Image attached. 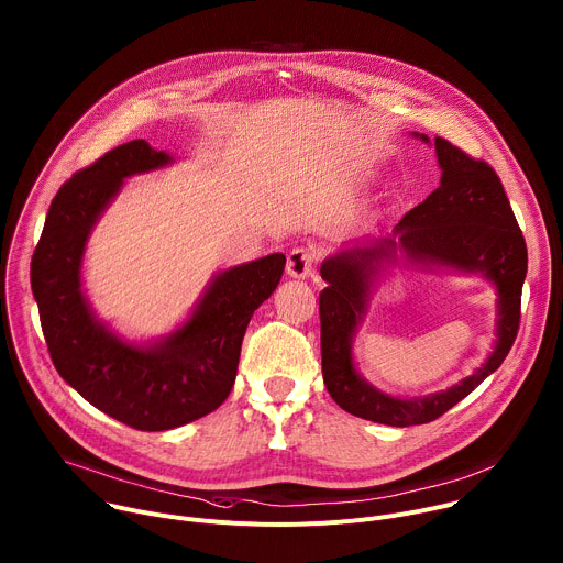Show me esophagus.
I'll return each instance as SVG.
<instances>
[{
  "label": "esophagus",
  "mask_w": 563,
  "mask_h": 563,
  "mask_svg": "<svg viewBox=\"0 0 563 563\" xmlns=\"http://www.w3.org/2000/svg\"><path fill=\"white\" fill-rule=\"evenodd\" d=\"M318 261V252L311 247H296L287 256V274L291 278H307L311 274L313 263Z\"/></svg>",
  "instance_id": "34e87169"
}]
</instances>
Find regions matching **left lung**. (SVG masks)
<instances>
[{"mask_svg":"<svg viewBox=\"0 0 563 563\" xmlns=\"http://www.w3.org/2000/svg\"><path fill=\"white\" fill-rule=\"evenodd\" d=\"M428 142V135H421ZM441 185L391 233L369 238L320 265L328 287L318 296L323 378L336 404L361 419L408 428L423 426L463 400L508 356L521 320V287L528 272V250L497 172L467 155L445 137H434ZM396 249L420 262H439L462 271H481L500 289L498 345L487 365L448 393L426 399H396L374 390L353 369L351 334L368 283L380 260Z\"/></svg>","mask_w":563,"mask_h":563,"instance_id":"1","label":"left lung"}]
</instances>
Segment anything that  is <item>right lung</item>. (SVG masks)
Returning <instances> with one entry per match:
<instances>
[{"mask_svg":"<svg viewBox=\"0 0 563 563\" xmlns=\"http://www.w3.org/2000/svg\"><path fill=\"white\" fill-rule=\"evenodd\" d=\"M167 163L165 151L131 140L75 172L51 202L31 261L55 369L91 406L142 432L180 428L224 404L250 320L285 272L283 254L222 272L187 323L153 347L126 345L98 323L79 285L89 231L124 178Z\"/></svg>","mask_w":563,"mask_h":563,"instance_id":"right-lung-1","label":"right lung"}]
</instances>
